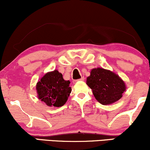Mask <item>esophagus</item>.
Returning a JSON list of instances; mask_svg holds the SVG:
<instances>
[{
	"label": "esophagus",
	"mask_w": 150,
	"mask_h": 150,
	"mask_svg": "<svg viewBox=\"0 0 150 150\" xmlns=\"http://www.w3.org/2000/svg\"><path fill=\"white\" fill-rule=\"evenodd\" d=\"M84 77H82V78L79 79V80H74V81H73V83H76V82H80V81H84Z\"/></svg>",
	"instance_id": "1"
}]
</instances>
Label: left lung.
I'll use <instances>...</instances> for the list:
<instances>
[{
	"label": "left lung",
	"mask_w": 150,
	"mask_h": 150,
	"mask_svg": "<svg viewBox=\"0 0 150 150\" xmlns=\"http://www.w3.org/2000/svg\"><path fill=\"white\" fill-rule=\"evenodd\" d=\"M86 84L92 89L93 94L102 105L117 101L126 91L124 81L113 72L104 68H93L86 78Z\"/></svg>",
	"instance_id": "8db88e82"
}]
</instances>
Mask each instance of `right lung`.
I'll use <instances>...</instances> for the list:
<instances>
[{"label":"right lung","mask_w":150,"mask_h":150,"mask_svg":"<svg viewBox=\"0 0 150 150\" xmlns=\"http://www.w3.org/2000/svg\"><path fill=\"white\" fill-rule=\"evenodd\" d=\"M69 80H64L63 75L57 70L49 72L36 84L38 97L47 105L61 107L67 101L71 87Z\"/></svg>","instance_id":"right-lung-1"}]
</instances>
